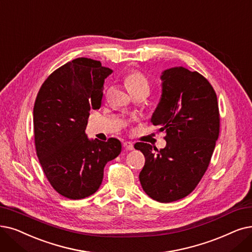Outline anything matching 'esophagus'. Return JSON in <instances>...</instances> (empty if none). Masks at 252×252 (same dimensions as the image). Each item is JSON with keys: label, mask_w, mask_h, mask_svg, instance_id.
Instances as JSON below:
<instances>
[{"label": "esophagus", "mask_w": 252, "mask_h": 252, "mask_svg": "<svg viewBox=\"0 0 252 252\" xmlns=\"http://www.w3.org/2000/svg\"><path fill=\"white\" fill-rule=\"evenodd\" d=\"M124 147L126 150H133L134 149V144L132 143V142L126 141V142H124Z\"/></svg>", "instance_id": "esophagus-1"}]
</instances>
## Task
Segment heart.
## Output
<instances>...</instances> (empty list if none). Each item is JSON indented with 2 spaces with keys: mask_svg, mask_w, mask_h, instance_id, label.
Wrapping results in <instances>:
<instances>
[{
  "mask_svg": "<svg viewBox=\"0 0 252 252\" xmlns=\"http://www.w3.org/2000/svg\"><path fill=\"white\" fill-rule=\"evenodd\" d=\"M125 84L128 92L134 96H148L151 85L146 76L139 71L128 73L125 77Z\"/></svg>",
  "mask_w": 252,
  "mask_h": 252,
  "instance_id": "obj_1",
  "label": "heart"
}]
</instances>
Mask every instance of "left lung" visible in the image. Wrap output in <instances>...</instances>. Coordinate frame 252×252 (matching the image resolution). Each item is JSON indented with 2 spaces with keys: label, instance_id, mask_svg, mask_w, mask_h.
<instances>
[{
  "label": "left lung",
  "instance_id": "8db88e82",
  "mask_svg": "<svg viewBox=\"0 0 252 252\" xmlns=\"http://www.w3.org/2000/svg\"><path fill=\"white\" fill-rule=\"evenodd\" d=\"M161 97L151 123L166 130L165 148L138 142L145 157L142 189L160 203L178 201L199 184L220 136V110L212 85L203 75L175 67L161 75Z\"/></svg>",
  "mask_w": 252,
  "mask_h": 252
}]
</instances>
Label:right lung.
<instances>
[{
  "label": "right lung",
  "mask_w": 252,
  "mask_h": 252,
  "mask_svg": "<svg viewBox=\"0 0 252 252\" xmlns=\"http://www.w3.org/2000/svg\"><path fill=\"white\" fill-rule=\"evenodd\" d=\"M113 71L100 61L78 58L51 73L34 105V136L39 161L51 187L80 200L99 189L104 168L122 151L118 139L90 140L91 109L101 107L105 79Z\"/></svg>",
  "instance_id": "1"
}]
</instances>
